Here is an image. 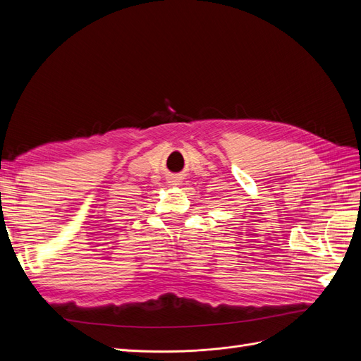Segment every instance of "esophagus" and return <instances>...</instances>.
<instances>
[{"mask_svg": "<svg viewBox=\"0 0 361 361\" xmlns=\"http://www.w3.org/2000/svg\"><path fill=\"white\" fill-rule=\"evenodd\" d=\"M170 183L171 185H180L182 183V178L178 176V174H174V176H171V179H170Z\"/></svg>", "mask_w": 361, "mask_h": 361, "instance_id": "1", "label": "esophagus"}]
</instances>
